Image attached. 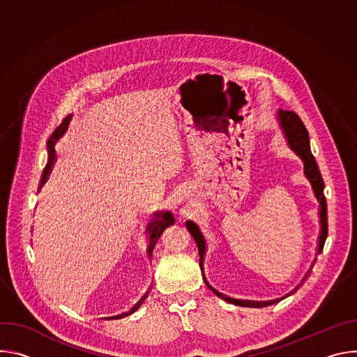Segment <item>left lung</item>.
<instances>
[{
  "mask_svg": "<svg viewBox=\"0 0 357 357\" xmlns=\"http://www.w3.org/2000/svg\"><path fill=\"white\" fill-rule=\"evenodd\" d=\"M278 120L281 123V127L284 130V134L287 137V141L291 146V149H294L296 154L302 158L303 161V172L307 175V178L310 179L314 193L319 202V218H321V234H319V240H318V250L317 252H321L324 250L325 245V240L328 237V218H326V199L324 195V181L322 176L319 174L317 161L312 155L311 148H310V137H308V131L305 128L303 123L301 121V119L298 117L296 113L289 112V110H280L278 112ZM193 236V234H192ZM197 243V241H196ZM206 282V281H205ZM206 285L220 298L229 301V302H238L243 303L241 301H237L234 298H230L219 291H216L212 285H209V282H206ZM280 299H274V301H266V302H252L256 307H267V305H273L275 302H278ZM251 303V302H250Z\"/></svg>",
  "mask_w": 357,
  "mask_h": 357,
  "instance_id": "left-lung-1",
  "label": "left lung"
}]
</instances>
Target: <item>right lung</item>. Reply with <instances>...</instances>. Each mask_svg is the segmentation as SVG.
Listing matches in <instances>:
<instances>
[{"label": "right lung", "instance_id": "add662e5", "mask_svg": "<svg viewBox=\"0 0 357 357\" xmlns=\"http://www.w3.org/2000/svg\"><path fill=\"white\" fill-rule=\"evenodd\" d=\"M70 119H72L70 114H69L66 119H63L62 124H61L59 127H56V130L52 132V135H50L49 139H47V154H49V158H47V164H46L45 169H43V174H42L40 186L46 182L47 176L50 175V171H52V167H54V164H55V161H56L55 144H56V141L65 134V131L68 130V126H69ZM158 218H160V215H158ZM171 225H172V218H171V216H167V215H164V219H161V220L157 219L155 222H152V223L149 225V227H148V247H146L148 254H152V250H154V247H155L158 238L161 237L162 231H164L168 226H171ZM138 303H139V302H138ZM138 303L135 305V307H139ZM135 307H134L132 310H137ZM132 310H131V311H132Z\"/></svg>", "mask_w": 357, "mask_h": 357}]
</instances>
